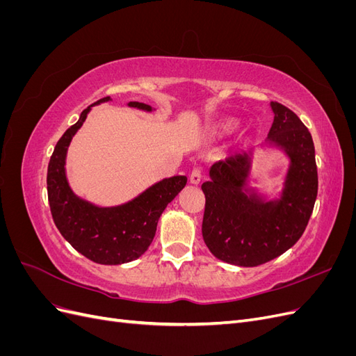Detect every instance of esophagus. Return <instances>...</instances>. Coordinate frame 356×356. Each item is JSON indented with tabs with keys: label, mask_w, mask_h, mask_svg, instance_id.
I'll list each match as a JSON object with an SVG mask.
<instances>
[{
	"label": "esophagus",
	"mask_w": 356,
	"mask_h": 356,
	"mask_svg": "<svg viewBox=\"0 0 356 356\" xmlns=\"http://www.w3.org/2000/svg\"><path fill=\"white\" fill-rule=\"evenodd\" d=\"M200 181H202V169L199 166H196L190 174V182L191 184H199Z\"/></svg>",
	"instance_id": "1"
}]
</instances>
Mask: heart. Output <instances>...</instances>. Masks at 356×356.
<instances>
[{"instance_id":"heart-1","label":"heart","mask_w":356,"mask_h":356,"mask_svg":"<svg viewBox=\"0 0 356 356\" xmlns=\"http://www.w3.org/2000/svg\"><path fill=\"white\" fill-rule=\"evenodd\" d=\"M233 124L232 123H227V124H225V127H227V129H230Z\"/></svg>"}]
</instances>
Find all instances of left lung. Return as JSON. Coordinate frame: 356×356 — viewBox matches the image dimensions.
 <instances>
[{
  "label": "left lung",
  "mask_w": 356,
  "mask_h": 356,
  "mask_svg": "<svg viewBox=\"0 0 356 356\" xmlns=\"http://www.w3.org/2000/svg\"><path fill=\"white\" fill-rule=\"evenodd\" d=\"M275 113L267 143L289 157L281 197L266 200L246 187L251 152L213 163L203 182V241L221 261L255 267L282 255L301 238L318 195L315 145L296 113L270 102Z\"/></svg>",
  "instance_id": "1"
}]
</instances>
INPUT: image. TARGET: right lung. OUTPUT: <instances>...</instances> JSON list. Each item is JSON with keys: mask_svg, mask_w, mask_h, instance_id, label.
<instances>
[{"mask_svg": "<svg viewBox=\"0 0 356 356\" xmlns=\"http://www.w3.org/2000/svg\"><path fill=\"white\" fill-rule=\"evenodd\" d=\"M108 101L111 98L106 96L89 105L79 122L58 141L49 161L47 195L53 221L74 250L98 264L117 266L136 260L148 250L154 239L161 212L186 187L187 177L177 175L161 179L120 207L101 208L74 195L65 174L70 143L83 126L92 106ZM127 105L144 111L153 110L143 102H129Z\"/></svg>", "mask_w": 356, "mask_h": 356, "instance_id": "add662e5", "label": "right lung"}]
</instances>
